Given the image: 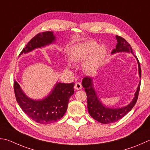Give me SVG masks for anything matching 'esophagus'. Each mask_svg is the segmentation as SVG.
<instances>
[{
    "mask_svg": "<svg viewBox=\"0 0 150 150\" xmlns=\"http://www.w3.org/2000/svg\"><path fill=\"white\" fill-rule=\"evenodd\" d=\"M74 88L75 90H77V91H79V90H81V88H82V84H81V83H79V82H77L75 84Z\"/></svg>",
    "mask_w": 150,
    "mask_h": 150,
    "instance_id": "esophagus-1",
    "label": "esophagus"
}]
</instances>
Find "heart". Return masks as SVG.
Instances as JSON below:
<instances>
[{"label":"heart","instance_id":"heart-1","mask_svg":"<svg viewBox=\"0 0 150 150\" xmlns=\"http://www.w3.org/2000/svg\"><path fill=\"white\" fill-rule=\"evenodd\" d=\"M96 48L97 45L94 42L88 41L83 42L76 46L73 49L71 54V59L75 62L81 63L88 58L84 62L83 67L86 73L92 74L99 67L105 52V50L103 47H100L97 49Z\"/></svg>","mask_w":150,"mask_h":150}]
</instances>
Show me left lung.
I'll use <instances>...</instances> for the list:
<instances>
[{
    "label": "left lung",
    "mask_w": 150,
    "mask_h": 150,
    "mask_svg": "<svg viewBox=\"0 0 150 150\" xmlns=\"http://www.w3.org/2000/svg\"><path fill=\"white\" fill-rule=\"evenodd\" d=\"M116 39L117 40V44L116 45V48L111 52V54H115L119 52H131L133 54L132 47L126 40L120 36H116ZM137 59L138 64L139 76L141 79V68L139 61L137 58ZM82 85L85 88L84 91L86 92L87 96V105H88V111L90 115L95 120L101 123L109 124L119 121L134 107L138 100L140 88V82L138 84L137 91L136 92L132 101L125 107L117 109L105 107L102 104L94 91L92 84V79L91 77H84L82 81Z\"/></svg>",
    "instance_id": "1"
}]
</instances>
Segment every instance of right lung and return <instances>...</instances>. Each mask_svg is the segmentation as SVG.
I'll list each match as a JSON object with an SVG mask.
<instances>
[{
  "mask_svg": "<svg viewBox=\"0 0 150 150\" xmlns=\"http://www.w3.org/2000/svg\"><path fill=\"white\" fill-rule=\"evenodd\" d=\"M53 32L46 31L35 35L21 52L28 53L35 48L45 47L55 40ZM74 83H56L47 97L41 100L29 98L14 81L13 88L19 105L32 120L40 124L47 125L54 122L63 117L67 109L69 98L74 94Z\"/></svg>",
  "mask_w": 150,
  "mask_h": 150,
  "instance_id": "right-lung-1",
  "label": "right lung"
}]
</instances>
